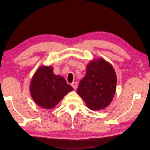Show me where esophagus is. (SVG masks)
Wrapping results in <instances>:
<instances>
[{
    "label": "esophagus",
    "mask_w": 150,
    "mask_h": 150,
    "mask_svg": "<svg viewBox=\"0 0 150 150\" xmlns=\"http://www.w3.org/2000/svg\"><path fill=\"white\" fill-rule=\"evenodd\" d=\"M71 87H72L74 89H76L77 88V86H78V83H76V82H73L71 84Z\"/></svg>",
    "instance_id": "esophagus-1"
}]
</instances>
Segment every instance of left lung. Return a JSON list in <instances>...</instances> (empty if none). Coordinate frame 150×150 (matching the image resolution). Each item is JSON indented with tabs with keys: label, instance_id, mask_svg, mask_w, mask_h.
I'll return each instance as SVG.
<instances>
[{
	"label": "left lung",
	"instance_id": "1",
	"mask_svg": "<svg viewBox=\"0 0 150 150\" xmlns=\"http://www.w3.org/2000/svg\"><path fill=\"white\" fill-rule=\"evenodd\" d=\"M117 76L112 65L101 58L90 61L77 93L89 109L102 110L111 103L116 91Z\"/></svg>",
	"mask_w": 150,
	"mask_h": 150
}]
</instances>
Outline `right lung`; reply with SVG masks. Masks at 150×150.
<instances>
[{"label":"right lung","mask_w":150,"mask_h":150,"mask_svg":"<svg viewBox=\"0 0 150 150\" xmlns=\"http://www.w3.org/2000/svg\"><path fill=\"white\" fill-rule=\"evenodd\" d=\"M30 96L37 105L52 109L63 97L74 89L64 78L53 72L52 66L42 65L33 76L30 83Z\"/></svg>","instance_id":"1"}]
</instances>
